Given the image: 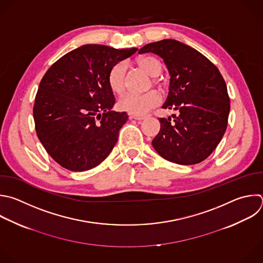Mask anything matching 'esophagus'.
I'll return each mask as SVG.
<instances>
[{
  "label": "esophagus",
  "mask_w": 263,
  "mask_h": 263,
  "mask_svg": "<svg viewBox=\"0 0 263 263\" xmlns=\"http://www.w3.org/2000/svg\"><path fill=\"white\" fill-rule=\"evenodd\" d=\"M130 118H132L134 120H137V121H141V120L145 119V116H142V115H131Z\"/></svg>",
  "instance_id": "34e87169"
}]
</instances>
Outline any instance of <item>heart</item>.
I'll return each instance as SVG.
<instances>
[{"label":"heart","instance_id":"1","mask_svg":"<svg viewBox=\"0 0 263 263\" xmlns=\"http://www.w3.org/2000/svg\"><path fill=\"white\" fill-rule=\"evenodd\" d=\"M138 66L153 76V82L159 85L160 89H163V82L158 75L162 71L161 62L149 55H143L137 59ZM126 74L127 64L124 61L116 63L109 70L108 73V84L114 93L122 95L126 91ZM162 101V96L159 92L152 90L144 94H127L120 100L121 109L130 112L132 115H143L158 106Z\"/></svg>","mask_w":263,"mask_h":263}]
</instances>
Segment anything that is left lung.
Wrapping results in <instances>:
<instances>
[{"label":"left lung","instance_id":"left-lung-1","mask_svg":"<svg viewBox=\"0 0 263 263\" xmlns=\"http://www.w3.org/2000/svg\"><path fill=\"white\" fill-rule=\"evenodd\" d=\"M139 53L161 57L170 74L162 108L178 110L161 124L152 144L164 159L181 165L205 160L221 141L228 123L230 99L219 69L202 53L180 41L165 39L144 45Z\"/></svg>","mask_w":263,"mask_h":263}]
</instances>
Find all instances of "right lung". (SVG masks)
I'll list each match as a JSON object with an SVG mask.
<instances>
[{
	"label": "right lung",
	"mask_w": 263,
	"mask_h": 263,
	"mask_svg": "<svg viewBox=\"0 0 263 263\" xmlns=\"http://www.w3.org/2000/svg\"><path fill=\"white\" fill-rule=\"evenodd\" d=\"M137 50L82 45L59 59L42 77L33 108L35 129L62 167L89 170L112 151L128 115L111 110L116 98L108 73Z\"/></svg>",
	"instance_id": "add662e5"
}]
</instances>
